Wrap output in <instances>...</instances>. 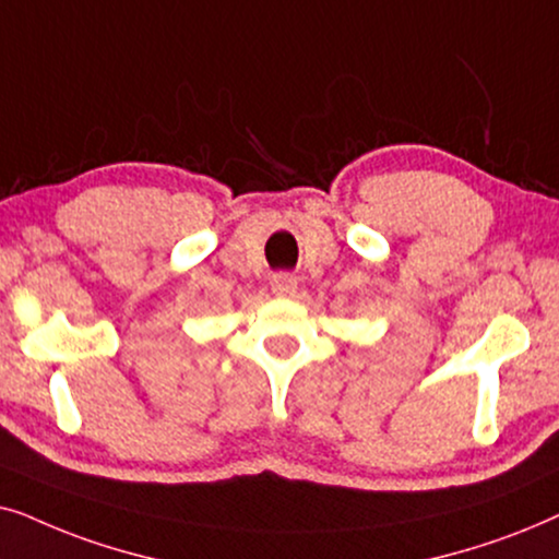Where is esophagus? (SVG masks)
Segmentation results:
<instances>
[{
	"label": "esophagus",
	"instance_id": "esophagus-1",
	"mask_svg": "<svg viewBox=\"0 0 559 559\" xmlns=\"http://www.w3.org/2000/svg\"><path fill=\"white\" fill-rule=\"evenodd\" d=\"M271 292L278 296V299H292V296L296 294V278L292 273L271 275Z\"/></svg>",
	"mask_w": 559,
	"mask_h": 559
}]
</instances>
